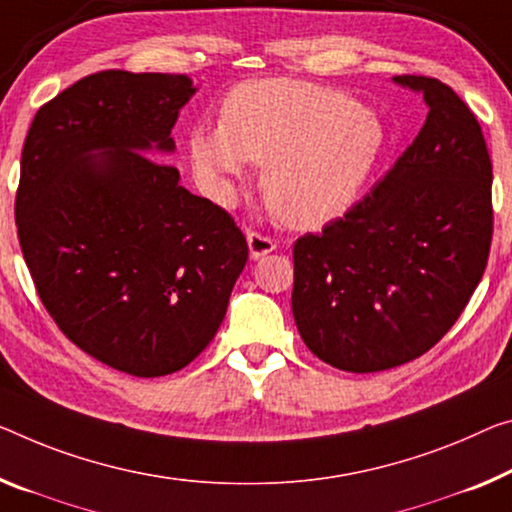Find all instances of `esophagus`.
Listing matches in <instances>:
<instances>
[{
	"instance_id": "esophagus-1",
	"label": "esophagus",
	"mask_w": 512,
	"mask_h": 512,
	"mask_svg": "<svg viewBox=\"0 0 512 512\" xmlns=\"http://www.w3.org/2000/svg\"><path fill=\"white\" fill-rule=\"evenodd\" d=\"M247 245H249V256L258 261V258H263L267 254H272L277 245H274L272 238H267V235H261L256 231H249L247 233Z\"/></svg>"
}]
</instances>
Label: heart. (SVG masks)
<instances>
[{"mask_svg": "<svg viewBox=\"0 0 512 512\" xmlns=\"http://www.w3.org/2000/svg\"><path fill=\"white\" fill-rule=\"evenodd\" d=\"M387 146L373 109L327 86L267 77L242 82L222 123L194 125L187 155L201 190L229 206L249 162L265 164L263 192L293 229H318L355 206Z\"/></svg>", "mask_w": 512, "mask_h": 512, "instance_id": "1", "label": "heart"}]
</instances>
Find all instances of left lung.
<instances>
[{
	"label": "left lung",
	"mask_w": 512,
	"mask_h": 512,
	"mask_svg": "<svg viewBox=\"0 0 512 512\" xmlns=\"http://www.w3.org/2000/svg\"><path fill=\"white\" fill-rule=\"evenodd\" d=\"M426 123L371 194L295 242L293 316L325 364L377 373L428 352L465 311L492 242V162L451 86L398 75Z\"/></svg>",
	"instance_id": "obj_1"
}]
</instances>
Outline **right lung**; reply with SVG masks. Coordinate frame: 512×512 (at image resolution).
<instances>
[{
  "instance_id": "1",
  "label": "right lung",
  "mask_w": 512,
  "mask_h": 512,
  "mask_svg": "<svg viewBox=\"0 0 512 512\" xmlns=\"http://www.w3.org/2000/svg\"><path fill=\"white\" fill-rule=\"evenodd\" d=\"M194 93L187 75H86L22 148L15 224L38 297L77 348L137 377L201 355L249 258L229 212L157 162Z\"/></svg>"
}]
</instances>
